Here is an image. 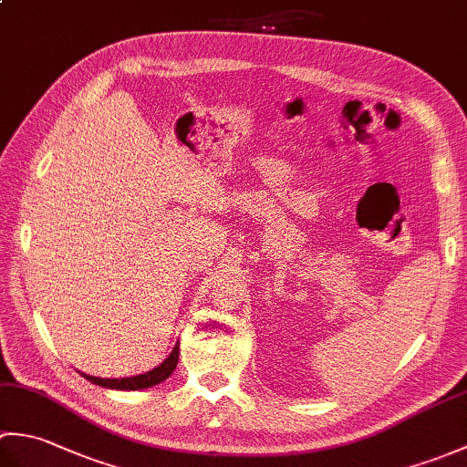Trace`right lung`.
<instances>
[{
  "instance_id": "obj_1",
  "label": "right lung",
  "mask_w": 467,
  "mask_h": 467,
  "mask_svg": "<svg viewBox=\"0 0 467 467\" xmlns=\"http://www.w3.org/2000/svg\"><path fill=\"white\" fill-rule=\"evenodd\" d=\"M178 345H174L172 353L166 357V359L154 367L152 371H146L142 375H134V377H122V379H102V377H94V375H84V379L92 381L100 387H108V389H118V391H136V389H146V387H152L162 383L164 379L171 377V373L176 369V363H178Z\"/></svg>"
}]
</instances>
